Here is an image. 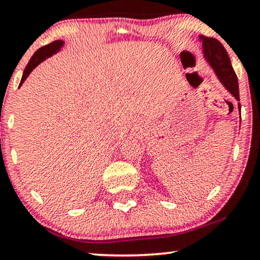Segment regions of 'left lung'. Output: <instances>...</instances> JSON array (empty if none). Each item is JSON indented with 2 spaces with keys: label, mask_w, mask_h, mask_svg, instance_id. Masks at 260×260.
<instances>
[{
  "label": "left lung",
  "mask_w": 260,
  "mask_h": 260,
  "mask_svg": "<svg viewBox=\"0 0 260 260\" xmlns=\"http://www.w3.org/2000/svg\"><path fill=\"white\" fill-rule=\"evenodd\" d=\"M200 42L203 43V52L205 60L214 74L217 75L219 81L226 89L231 93L237 101H239V86L238 78L233 71L231 60L228 55L224 47L217 39L207 38V36L199 35ZM241 106L238 102V109L240 112Z\"/></svg>",
  "instance_id": "obj_1"
}]
</instances>
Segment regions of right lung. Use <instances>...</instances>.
<instances>
[{
  "label": "right lung",
  "instance_id": "obj_1",
  "mask_svg": "<svg viewBox=\"0 0 260 260\" xmlns=\"http://www.w3.org/2000/svg\"><path fill=\"white\" fill-rule=\"evenodd\" d=\"M64 42L62 41V40H57V41H54L52 43H49V45H47L45 47H41V48L38 49L35 52L34 55L31 56L30 60H29L27 67H25L24 72H23V75H22V79H21V82H20V86H22V83L25 81V79L28 78L29 74L32 72V69L35 67H38V66L41 63L42 61H45L47 57H50L53 56L54 54H56L57 52H60V49L63 47Z\"/></svg>",
  "mask_w": 260,
  "mask_h": 260
}]
</instances>
